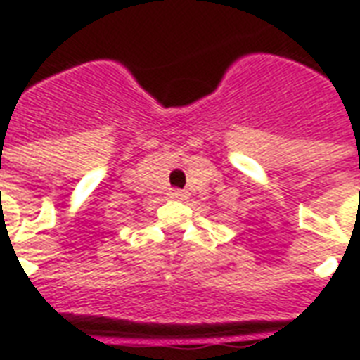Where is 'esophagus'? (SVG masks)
I'll list each match as a JSON object with an SVG mask.
<instances>
[{
  "instance_id": "esophagus-1",
  "label": "esophagus",
  "mask_w": 360,
  "mask_h": 360,
  "mask_svg": "<svg viewBox=\"0 0 360 360\" xmlns=\"http://www.w3.org/2000/svg\"><path fill=\"white\" fill-rule=\"evenodd\" d=\"M170 198H172V200H185L186 194L183 192V190H172Z\"/></svg>"
}]
</instances>
